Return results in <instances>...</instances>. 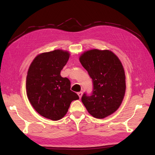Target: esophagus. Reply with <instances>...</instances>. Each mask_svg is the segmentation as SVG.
Here are the masks:
<instances>
[{"instance_id":"1","label":"esophagus","mask_w":155,"mask_h":155,"mask_svg":"<svg viewBox=\"0 0 155 155\" xmlns=\"http://www.w3.org/2000/svg\"><path fill=\"white\" fill-rule=\"evenodd\" d=\"M78 94L79 98H81V96H82V95H83V92H79L78 93Z\"/></svg>"}]
</instances>
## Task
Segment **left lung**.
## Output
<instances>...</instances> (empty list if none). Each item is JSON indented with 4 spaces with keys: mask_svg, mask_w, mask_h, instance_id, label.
<instances>
[{
    "mask_svg": "<svg viewBox=\"0 0 155 155\" xmlns=\"http://www.w3.org/2000/svg\"><path fill=\"white\" fill-rule=\"evenodd\" d=\"M82 66L92 79L91 96L84 93L81 101L96 118H104L120 107L125 92V75L123 65L112 51L93 49L79 58Z\"/></svg>",
    "mask_w": 155,
    "mask_h": 155,
    "instance_id": "8db88e82",
    "label": "left lung"
}]
</instances>
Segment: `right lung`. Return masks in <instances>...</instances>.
Wrapping results in <instances>:
<instances>
[{"instance_id": "add662e5", "label": "right lung", "mask_w": 155, "mask_h": 155, "mask_svg": "<svg viewBox=\"0 0 155 155\" xmlns=\"http://www.w3.org/2000/svg\"><path fill=\"white\" fill-rule=\"evenodd\" d=\"M70 57L67 51L42 53L31 63L26 77V94L30 104L42 116L57 121L64 116L71 102L79 99L70 90V81L61 76Z\"/></svg>"}]
</instances>
